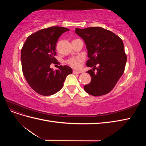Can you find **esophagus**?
Wrapping results in <instances>:
<instances>
[{
	"instance_id": "34e87169",
	"label": "esophagus",
	"mask_w": 146,
	"mask_h": 146,
	"mask_svg": "<svg viewBox=\"0 0 146 146\" xmlns=\"http://www.w3.org/2000/svg\"><path fill=\"white\" fill-rule=\"evenodd\" d=\"M81 72H82L81 71H78V70H73V74H80Z\"/></svg>"
}]
</instances>
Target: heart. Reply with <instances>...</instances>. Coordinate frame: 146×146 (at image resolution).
I'll use <instances>...</instances> for the list:
<instances>
[{
  "instance_id": "1",
  "label": "heart",
  "mask_w": 146,
  "mask_h": 146,
  "mask_svg": "<svg viewBox=\"0 0 146 146\" xmlns=\"http://www.w3.org/2000/svg\"><path fill=\"white\" fill-rule=\"evenodd\" d=\"M82 60V58L80 56L71 57L66 61V63L73 68L78 69L80 68Z\"/></svg>"
}]
</instances>
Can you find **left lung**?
I'll return each mask as SVG.
<instances>
[{
  "mask_svg": "<svg viewBox=\"0 0 146 146\" xmlns=\"http://www.w3.org/2000/svg\"><path fill=\"white\" fill-rule=\"evenodd\" d=\"M76 33L86 45L89 58L86 66L94 68L87 72L91 81L85 85L84 90L93 96L108 94L125 70L127 55L122 40L111 31L99 27L76 28Z\"/></svg>",
  "mask_w": 146,
  "mask_h": 146,
  "instance_id": "1",
  "label": "left lung"
}]
</instances>
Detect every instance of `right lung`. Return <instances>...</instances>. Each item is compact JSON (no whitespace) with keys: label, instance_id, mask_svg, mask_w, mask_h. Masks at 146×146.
<instances>
[{"label":"right lung","instance_id":"1","mask_svg":"<svg viewBox=\"0 0 146 146\" xmlns=\"http://www.w3.org/2000/svg\"><path fill=\"white\" fill-rule=\"evenodd\" d=\"M62 27H51L38 31L26 39L21 49V64L24 76L30 86L44 96L58 92L65 79L72 70L68 66H60L55 70L51 64L60 63L55 58L56 42L63 33L69 31Z\"/></svg>","mask_w":146,"mask_h":146}]
</instances>
